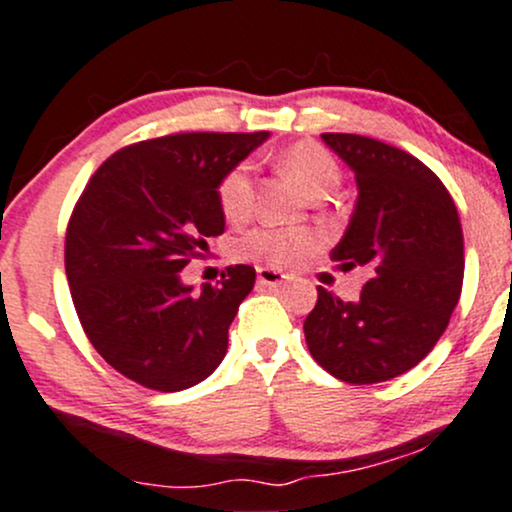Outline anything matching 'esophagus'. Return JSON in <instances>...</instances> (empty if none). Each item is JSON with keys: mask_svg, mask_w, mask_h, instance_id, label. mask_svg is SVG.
<instances>
[{"mask_svg": "<svg viewBox=\"0 0 512 512\" xmlns=\"http://www.w3.org/2000/svg\"><path fill=\"white\" fill-rule=\"evenodd\" d=\"M286 274L277 272V269L272 267H257V282L265 284V286H282L286 282Z\"/></svg>", "mask_w": 512, "mask_h": 512, "instance_id": "obj_1", "label": "esophagus"}]
</instances>
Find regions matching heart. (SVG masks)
<instances>
[{
	"instance_id": "heart-1",
	"label": "heart",
	"mask_w": 512,
	"mask_h": 512,
	"mask_svg": "<svg viewBox=\"0 0 512 512\" xmlns=\"http://www.w3.org/2000/svg\"><path fill=\"white\" fill-rule=\"evenodd\" d=\"M284 172L308 196L333 192L340 182V167L323 145L303 140L282 155ZM218 206L228 221H245L255 206V174L250 162L230 167L216 187ZM318 247V235L308 228H255L240 238L238 252L250 260H265L274 267H296Z\"/></svg>"
}]
</instances>
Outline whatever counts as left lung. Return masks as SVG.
<instances>
[{"mask_svg": "<svg viewBox=\"0 0 512 512\" xmlns=\"http://www.w3.org/2000/svg\"><path fill=\"white\" fill-rule=\"evenodd\" d=\"M355 170L357 206L330 260L369 265L359 299L318 286L303 320L320 367L347 384H379L408 372L437 345L464 282L457 206L428 165L411 153L355 133H323Z\"/></svg>", "mask_w": 512, "mask_h": 512, "instance_id": "left-lung-1", "label": "left lung"}]
</instances>
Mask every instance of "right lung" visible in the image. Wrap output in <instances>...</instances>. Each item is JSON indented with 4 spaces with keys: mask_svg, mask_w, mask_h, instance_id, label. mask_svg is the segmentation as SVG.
Listing matches in <instances>:
<instances>
[{
    "mask_svg": "<svg viewBox=\"0 0 512 512\" xmlns=\"http://www.w3.org/2000/svg\"><path fill=\"white\" fill-rule=\"evenodd\" d=\"M269 133H172L126 145L89 177L65 233V274L84 335L116 372L182 391L221 364L255 286L235 265L201 294L179 272L226 228L216 187Z\"/></svg>",
    "mask_w": 512,
    "mask_h": 512,
    "instance_id": "add662e5",
    "label": "right lung"
}]
</instances>
